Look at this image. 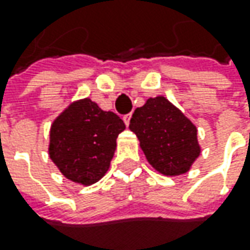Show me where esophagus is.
Returning a JSON list of instances; mask_svg holds the SVG:
<instances>
[{
  "mask_svg": "<svg viewBox=\"0 0 250 250\" xmlns=\"http://www.w3.org/2000/svg\"><path fill=\"white\" fill-rule=\"evenodd\" d=\"M130 119H131V113H128V115H125V116H123V120H125V125H130Z\"/></svg>",
  "mask_w": 250,
  "mask_h": 250,
  "instance_id": "esophagus-1",
  "label": "esophagus"
}]
</instances>
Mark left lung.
I'll return each mask as SVG.
<instances>
[{
	"mask_svg": "<svg viewBox=\"0 0 250 250\" xmlns=\"http://www.w3.org/2000/svg\"><path fill=\"white\" fill-rule=\"evenodd\" d=\"M130 130L152 167L165 176L187 173L201 153L196 127L165 97L149 98L135 109Z\"/></svg>",
	"mask_w": 250,
	"mask_h": 250,
	"instance_id": "obj_1",
	"label": "left lung"
}]
</instances>
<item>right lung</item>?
Segmentation results:
<instances>
[{
  "instance_id": "right-lung-1",
  "label": "right lung",
  "mask_w": 250,
  "mask_h": 250,
  "mask_svg": "<svg viewBox=\"0 0 250 250\" xmlns=\"http://www.w3.org/2000/svg\"><path fill=\"white\" fill-rule=\"evenodd\" d=\"M125 128L113 112H105L85 98L56 117L49 133V158L69 180L83 185L105 176L116 149V138Z\"/></svg>"
}]
</instances>
